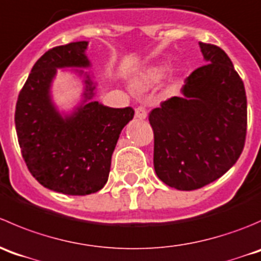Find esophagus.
<instances>
[{"label": "esophagus", "mask_w": 261, "mask_h": 261, "mask_svg": "<svg viewBox=\"0 0 261 261\" xmlns=\"http://www.w3.org/2000/svg\"><path fill=\"white\" fill-rule=\"evenodd\" d=\"M146 117H147V112H146V109H144V108H142V107H138V108H136V118L137 119H146Z\"/></svg>", "instance_id": "1"}]
</instances>
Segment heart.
Masks as SVG:
<instances>
[{"label": "heart", "mask_w": 261, "mask_h": 261, "mask_svg": "<svg viewBox=\"0 0 261 261\" xmlns=\"http://www.w3.org/2000/svg\"><path fill=\"white\" fill-rule=\"evenodd\" d=\"M164 76V68L161 67H152L146 69L143 73L139 76V84L141 85H153L161 80Z\"/></svg>", "instance_id": "obj_1"}]
</instances>
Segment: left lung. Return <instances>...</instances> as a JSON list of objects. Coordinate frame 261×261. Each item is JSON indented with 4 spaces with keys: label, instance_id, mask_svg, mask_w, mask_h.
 I'll list each match as a JSON object with an SVG mask.
<instances>
[{
    "label": "left lung",
    "instance_id": "left-lung-1",
    "mask_svg": "<svg viewBox=\"0 0 261 261\" xmlns=\"http://www.w3.org/2000/svg\"><path fill=\"white\" fill-rule=\"evenodd\" d=\"M204 66L185 80L181 97H170L149 113L153 165L169 187L195 190L228 171L246 139L244 82L223 49L199 43Z\"/></svg>",
    "mask_w": 261,
    "mask_h": 261
}]
</instances>
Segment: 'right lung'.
I'll list each match as a JSON object with an SVG mask.
<instances>
[{
  "instance_id": "add662e5",
  "label": "right lung",
  "mask_w": 261,
  "mask_h": 261,
  "mask_svg": "<svg viewBox=\"0 0 261 261\" xmlns=\"http://www.w3.org/2000/svg\"><path fill=\"white\" fill-rule=\"evenodd\" d=\"M87 42L49 49L37 61L20 91L15 125L22 159L44 188L67 195L96 193L107 184L112 154L123 128L133 119L130 107L108 108L97 101L63 118L49 96L56 68L87 67ZM86 80L85 97L94 95Z\"/></svg>"
}]
</instances>
